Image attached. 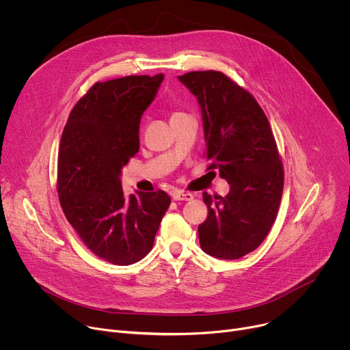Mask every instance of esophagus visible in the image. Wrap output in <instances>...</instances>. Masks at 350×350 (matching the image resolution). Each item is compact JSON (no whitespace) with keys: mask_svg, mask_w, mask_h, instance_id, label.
Listing matches in <instances>:
<instances>
[{"mask_svg":"<svg viewBox=\"0 0 350 350\" xmlns=\"http://www.w3.org/2000/svg\"><path fill=\"white\" fill-rule=\"evenodd\" d=\"M173 199H174V201H192L193 195L189 193V192L178 191V192H174V193H173Z\"/></svg>","mask_w":350,"mask_h":350,"instance_id":"obj_1","label":"esophagus"}]
</instances>
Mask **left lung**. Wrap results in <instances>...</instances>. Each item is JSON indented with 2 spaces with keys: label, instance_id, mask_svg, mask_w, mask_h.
<instances>
[{
  "label": "left lung",
  "instance_id": "obj_1",
  "mask_svg": "<svg viewBox=\"0 0 350 350\" xmlns=\"http://www.w3.org/2000/svg\"><path fill=\"white\" fill-rule=\"evenodd\" d=\"M178 80L201 108L209 169L230 192H204L208 219L198 227L202 251L234 260L255 251L269 234L281 202L284 172L270 123L256 99L221 72H189Z\"/></svg>",
  "mask_w": 350,
  "mask_h": 350
}]
</instances>
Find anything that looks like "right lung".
I'll return each instance as SVG.
<instances>
[{
    "instance_id": "1",
    "label": "right lung",
    "mask_w": 350,
    "mask_h": 350,
    "mask_svg": "<svg viewBox=\"0 0 350 350\" xmlns=\"http://www.w3.org/2000/svg\"><path fill=\"white\" fill-rule=\"evenodd\" d=\"M163 73L95 83L72 109L58 154L62 211L90 251L127 266L152 249L170 205L165 191L124 195L122 169L139 149V122Z\"/></svg>"
}]
</instances>
